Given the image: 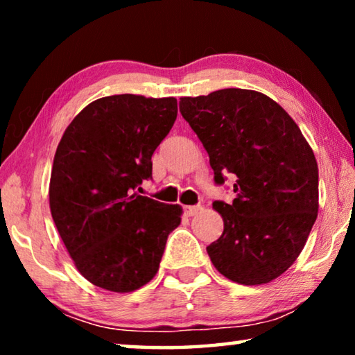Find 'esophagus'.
Masks as SVG:
<instances>
[{
	"label": "esophagus",
	"mask_w": 355,
	"mask_h": 355,
	"mask_svg": "<svg viewBox=\"0 0 355 355\" xmlns=\"http://www.w3.org/2000/svg\"><path fill=\"white\" fill-rule=\"evenodd\" d=\"M199 209H200V207H197V205H192V207H184V214L186 216H194V214H197L199 213Z\"/></svg>",
	"instance_id": "esophagus-1"
}]
</instances>
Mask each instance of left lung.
<instances>
[{
	"mask_svg": "<svg viewBox=\"0 0 355 355\" xmlns=\"http://www.w3.org/2000/svg\"><path fill=\"white\" fill-rule=\"evenodd\" d=\"M180 112L208 152L214 182L233 173L236 199L216 200L224 232L207 252L241 285L268 284L302 252L318 216V164L277 101L249 89L180 98Z\"/></svg>",
	"mask_w": 355,
	"mask_h": 355,
	"instance_id": "1",
	"label": "left lung"
}]
</instances>
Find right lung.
Returning <instances> with one entry per match:
<instances>
[{
    "instance_id": "1",
    "label": "right lung",
    "mask_w": 355,
    "mask_h": 355,
    "mask_svg": "<svg viewBox=\"0 0 355 355\" xmlns=\"http://www.w3.org/2000/svg\"><path fill=\"white\" fill-rule=\"evenodd\" d=\"M177 98L122 94L89 103L64 131L50 178V209L84 279L130 293L159 269L183 208L135 191L177 119Z\"/></svg>"
}]
</instances>
